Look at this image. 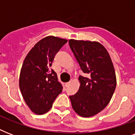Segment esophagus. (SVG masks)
<instances>
[{"mask_svg":"<svg viewBox=\"0 0 135 135\" xmlns=\"http://www.w3.org/2000/svg\"><path fill=\"white\" fill-rule=\"evenodd\" d=\"M72 82H73V80H70V81H69V82H67V83H66V84H65L66 87H69V85H71V83Z\"/></svg>","mask_w":135,"mask_h":135,"instance_id":"1","label":"esophagus"}]
</instances>
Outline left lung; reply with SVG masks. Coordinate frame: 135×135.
<instances>
[{
  "label": "left lung",
  "instance_id": "obj_1",
  "mask_svg": "<svg viewBox=\"0 0 135 135\" xmlns=\"http://www.w3.org/2000/svg\"><path fill=\"white\" fill-rule=\"evenodd\" d=\"M69 43L84 73L78 77V91L69 97L72 108L81 117H92L107 107L115 91L113 62L107 49L99 42L70 39Z\"/></svg>",
  "mask_w": 135,
  "mask_h": 135
}]
</instances>
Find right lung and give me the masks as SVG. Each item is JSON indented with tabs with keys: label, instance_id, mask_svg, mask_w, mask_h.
Returning <instances> with one entry per match:
<instances>
[{
	"label": "right lung",
	"instance_id": "add662e5",
	"mask_svg": "<svg viewBox=\"0 0 135 135\" xmlns=\"http://www.w3.org/2000/svg\"><path fill=\"white\" fill-rule=\"evenodd\" d=\"M67 42L66 39L49 36L33 47L22 64L19 83L25 102L33 113L43 115L62 91L57 74L51 66L55 55Z\"/></svg>",
	"mask_w": 135,
	"mask_h": 135
}]
</instances>
